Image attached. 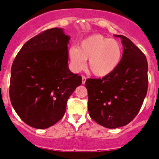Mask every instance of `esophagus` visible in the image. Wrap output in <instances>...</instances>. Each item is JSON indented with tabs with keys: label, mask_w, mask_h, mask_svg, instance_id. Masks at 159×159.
Masks as SVG:
<instances>
[{
	"label": "esophagus",
	"mask_w": 159,
	"mask_h": 159,
	"mask_svg": "<svg viewBox=\"0 0 159 159\" xmlns=\"http://www.w3.org/2000/svg\"><path fill=\"white\" fill-rule=\"evenodd\" d=\"M86 77L85 76H82V83L84 84L86 83Z\"/></svg>",
	"instance_id": "1"
}]
</instances>
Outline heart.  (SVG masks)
Returning <instances> with one entry per match:
<instances>
[{"label":"heart","mask_w":159,"mask_h":159,"mask_svg":"<svg viewBox=\"0 0 159 159\" xmlns=\"http://www.w3.org/2000/svg\"><path fill=\"white\" fill-rule=\"evenodd\" d=\"M72 67L79 72L86 66L96 76H105L116 70L123 56L121 45L117 40L101 34H93L83 39L79 48L72 47L69 50Z\"/></svg>","instance_id":"heart-1"}]
</instances>
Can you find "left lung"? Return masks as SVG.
<instances>
[{"label":"left lung","instance_id":"8db88e82","mask_svg":"<svg viewBox=\"0 0 159 159\" xmlns=\"http://www.w3.org/2000/svg\"><path fill=\"white\" fill-rule=\"evenodd\" d=\"M120 63L102 79H87L88 111L91 118L107 128L125 126L134 120L146 97L148 86L145 56L124 35Z\"/></svg>","mask_w":159,"mask_h":159}]
</instances>
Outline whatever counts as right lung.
<instances>
[{"instance_id": "obj_1", "label": "right lung", "mask_w": 159, "mask_h": 159, "mask_svg": "<svg viewBox=\"0 0 159 159\" xmlns=\"http://www.w3.org/2000/svg\"><path fill=\"white\" fill-rule=\"evenodd\" d=\"M70 38L62 28L45 30L25 43L11 71L10 99L20 118L45 129L64 116L67 100L82 77L68 66Z\"/></svg>"}]
</instances>
